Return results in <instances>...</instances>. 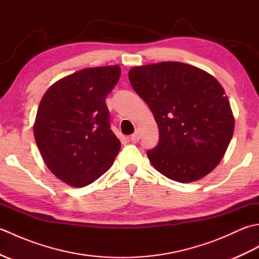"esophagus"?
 <instances>
[{
  "instance_id": "obj_1",
  "label": "esophagus",
  "mask_w": 259,
  "mask_h": 259,
  "mask_svg": "<svg viewBox=\"0 0 259 259\" xmlns=\"http://www.w3.org/2000/svg\"><path fill=\"white\" fill-rule=\"evenodd\" d=\"M130 140L134 141V142H138L140 140V133L139 130H136L135 134L130 137Z\"/></svg>"
}]
</instances>
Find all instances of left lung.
I'll return each instance as SVG.
<instances>
[{"mask_svg": "<svg viewBox=\"0 0 259 259\" xmlns=\"http://www.w3.org/2000/svg\"><path fill=\"white\" fill-rule=\"evenodd\" d=\"M129 80L158 124V145L147 151L152 166L184 184L216 168L235 126L219 82L206 71L181 62L136 67L129 71Z\"/></svg>", "mask_w": 259, "mask_h": 259, "instance_id": "left-lung-1", "label": "left lung"}]
</instances>
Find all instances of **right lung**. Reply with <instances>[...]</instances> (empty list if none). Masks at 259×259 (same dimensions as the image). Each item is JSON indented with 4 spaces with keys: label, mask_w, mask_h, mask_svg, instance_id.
I'll return each instance as SVG.
<instances>
[{
    "label": "right lung",
    "mask_w": 259,
    "mask_h": 259,
    "mask_svg": "<svg viewBox=\"0 0 259 259\" xmlns=\"http://www.w3.org/2000/svg\"><path fill=\"white\" fill-rule=\"evenodd\" d=\"M120 74L118 65L83 69L43 96L34 138L48 168L65 184L88 186L112 166L121 145L110 126L106 98Z\"/></svg>",
    "instance_id": "1"
}]
</instances>
